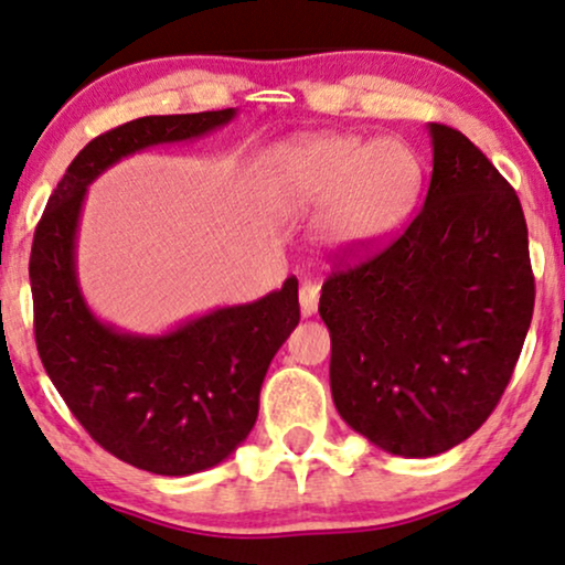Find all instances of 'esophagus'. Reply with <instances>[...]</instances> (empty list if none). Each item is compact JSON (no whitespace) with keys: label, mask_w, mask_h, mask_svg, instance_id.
I'll list each match as a JSON object with an SVG mask.
<instances>
[{"label":"esophagus","mask_w":565,"mask_h":565,"mask_svg":"<svg viewBox=\"0 0 565 565\" xmlns=\"http://www.w3.org/2000/svg\"><path fill=\"white\" fill-rule=\"evenodd\" d=\"M318 302H320V289L315 284H302L299 289V310H302L305 318L318 312Z\"/></svg>","instance_id":"obj_1"}]
</instances>
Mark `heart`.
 <instances>
[{
  "label": "heart",
  "mask_w": 565,
  "mask_h": 565,
  "mask_svg": "<svg viewBox=\"0 0 565 565\" xmlns=\"http://www.w3.org/2000/svg\"><path fill=\"white\" fill-rule=\"evenodd\" d=\"M266 191L287 214L320 212L315 239L322 250L361 255L408 222L420 191V162L395 139L310 134L268 154Z\"/></svg>",
  "instance_id": "obj_1"
}]
</instances>
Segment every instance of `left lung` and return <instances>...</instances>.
<instances>
[{
    "mask_svg": "<svg viewBox=\"0 0 565 565\" xmlns=\"http://www.w3.org/2000/svg\"><path fill=\"white\" fill-rule=\"evenodd\" d=\"M424 209L374 258L322 284L330 393L341 418L397 457L468 439L507 390L535 307L514 188L465 137L428 124Z\"/></svg>",
    "mask_w": 565,
    "mask_h": 565,
    "instance_id": "left-lung-1",
    "label": "left lung"
}]
</instances>
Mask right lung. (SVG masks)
I'll use <instances>...</instances> for the list:
<instances>
[{
    "mask_svg": "<svg viewBox=\"0 0 565 565\" xmlns=\"http://www.w3.org/2000/svg\"><path fill=\"white\" fill-rule=\"evenodd\" d=\"M235 116H145L100 134L58 180L30 250L35 343L51 382L97 445L157 476L214 468L253 431L270 359L299 322L297 278L164 333H129L97 318L82 295L79 216L87 188L124 157L201 139Z\"/></svg>",
    "mask_w": 565,
    "mask_h": 565,
    "instance_id": "add662e5",
    "label": "right lung"
}]
</instances>
